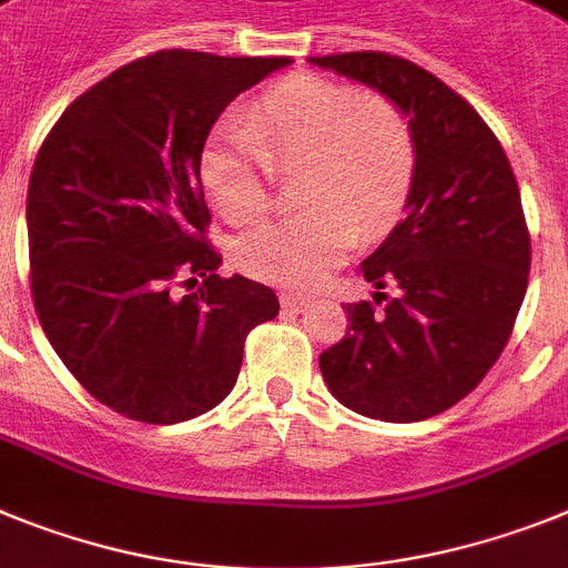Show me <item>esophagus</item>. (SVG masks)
<instances>
[{"instance_id":"obj_1","label":"esophagus","mask_w":568,"mask_h":568,"mask_svg":"<svg viewBox=\"0 0 568 568\" xmlns=\"http://www.w3.org/2000/svg\"><path fill=\"white\" fill-rule=\"evenodd\" d=\"M280 303H283L285 312H303V308H308V305H312V300L303 297V294H283V297H280Z\"/></svg>"}]
</instances>
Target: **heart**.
I'll return each mask as SVG.
<instances>
[{"mask_svg": "<svg viewBox=\"0 0 568 568\" xmlns=\"http://www.w3.org/2000/svg\"><path fill=\"white\" fill-rule=\"evenodd\" d=\"M274 168L303 171L305 211L256 225L234 243L236 268L263 283L312 288L357 236L400 220L417 174L412 122L397 105L325 77H291L202 148L200 180L231 223L263 216Z\"/></svg>", "mask_w": 568, "mask_h": 568, "instance_id": "obj_1", "label": "heart"}]
</instances>
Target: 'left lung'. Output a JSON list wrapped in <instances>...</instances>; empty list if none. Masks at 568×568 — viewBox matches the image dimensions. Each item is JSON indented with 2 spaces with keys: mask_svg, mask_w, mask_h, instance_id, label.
I'll return each mask as SVG.
<instances>
[{
  "mask_svg": "<svg viewBox=\"0 0 568 568\" xmlns=\"http://www.w3.org/2000/svg\"><path fill=\"white\" fill-rule=\"evenodd\" d=\"M400 108L417 142L406 216L359 271L394 285L383 313L343 305L348 332L320 354L328 392L386 423H417L475 392L506 348L529 285L531 240L509 156L480 113L408 59L308 57Z\"/></svg>",
  "mask_w": 568,
  "mask_h": 568,
  "instance_id": "left-lung-1",
  "label": "left lung"
}]
</instances>
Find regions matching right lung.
I'll return each instance as SVG.
<instances>
[{
    "label": "right lung",
    "mask_w": 568,
    "mask_h": 568,
    "mask_svg": "<svg viewBox=\"0 0 568 568\" xmlns=\"http://www.w3.org/2000/svg\"><path fill=\"white\" fill-rule=\"evenodd\" d=\"M288 62L156 51L77 97L39 148L28 182L39 323L82 388L131 420L211 412L251 328L277 317L268 285L216 274L200 156L231 100ZM174 284L197 291L180 298Z\"/></svg>",
    "instance_id": "1"
}]
</instances>
